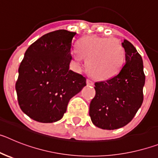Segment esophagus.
Segmentation results:
<instances>
[{"label":"esophagus","instance_id":"esophagus-1","mask_svg":"<svg viewBox=\"0 0 158 158\" xmlns=\"http://www.w3.org/2000/svg\"><path fill=\"white\" fill-rule=\"evenodd\" d=\"M86 83H87L88 85H94V82H93V81L90 80V79H87V80H86Z\"/></svg>","mask_w":158,"mask_h":158}]
</instances>
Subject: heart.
Returning <instances> with one entry per match:
<instances>
[{
	"label": "heart",
	"instance_id": "heart-1",
	"mask_svg": "<svg viewBox=\"0 0 158 158\" xmlns=\"http://www.w3.org/2000/svg\"><path fill=\"white\" fill-rule=\"evenodd\" d=\"M82 58L87 60V68L95 78L105 80L116 75L125 60V51L114 39L96 36L83 38L78 43L77 51L73 52V60L77 66Z\"/></svg>",
	"mask_w": 158,
	"mask_h": 158
}]
</instances>
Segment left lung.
<instances>
[{"label":"left lung","instance_id":"1","mask_svg":"<svg viewBox=\"0 0 158 158\" xmlns=\"http://www.w3.org/2000/svg\"><path fill=\"white\" fill-rule=\"evenodd\" d=\"M126 63L118 74L95 83L96 96L89 106V115L95 126L115 130L129 123L143 102L146 77L140 54L129 41L124 40Z\"/></svg>","mask_w":158,"mask_h":158}]
</instances>
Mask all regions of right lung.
<instances>
[{
	"mask_svg": "<svg viewBox=\"0 0 158 158\" xmlns=\"http://www.w3.org/2000/svg\"><path fill=\"white\" fill-rule=\"evenodd\" d=\"M76 32L58 30L40 37L27 48L19 67L16 90L19 105L40 123L60 120L86 78L69 69Z\"/></svg>",
	"mask_w": 158,
	"mask_h": 158,
	"instance_id": "right-lung-1",
	"label": "right lung"
}]
</instances>
